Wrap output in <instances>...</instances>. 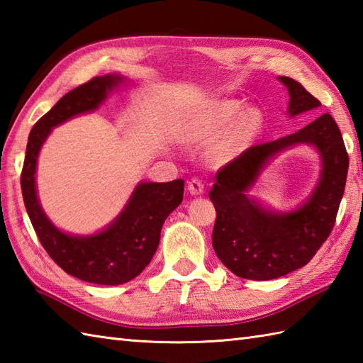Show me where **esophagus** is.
<instances>
[{
    "label": "esophagus",
    "mask_w": 363,
    "mask_h": 363,
    "mask_svg": "<svg viewBox=\"0 0 363 363\" xmlns=\"http://www.w3.org/2000/svg\"><path fill=\"white\" fill-rule=\"evenodd\" d=\"M189 191L191 195H201L204 191V182L199 177H191L189 181Z\"/></svg>",
    "instance_id": "34e87169"
}]
</instances>
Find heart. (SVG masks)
Listing matches in <instances>:
<instances>
[{
    "instance_id": "heart-1",
    "label": "heart",
    "mask_w": 363,
    "mask_h": 363,
    "mask_svg": "<svg viewBox=\"0 0 363 363\" xmlns=\"http://www.w3.org/2000/svg\"><path fill=\"white\" fill-rule=\"evenodd\" d=\"M242 112L243 104L238 101H233V99H230V101H221L213 104L204 115L195 120L194 125H191L190 134L191 137L196 138V140H211V138L217 137L220 133H223L229 125H233ZM259 128V112L251 111L243 113L242 117L234 125L233 130L229 133L221 151L225 152L226 156L240 151L243 146L251 140L252 135L257 133Z\"/></svg>"
}]
</instances>
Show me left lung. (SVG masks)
<instances>
[{
  "mask_svg": "<svg viewBox=\"0 0 363 363\" xmlns=\"http://www.w3.org/2000/svg\"><path fill=\"white\" fill-rule=\"evenodd\" d=\"M298 115L321 103L299 82L279 76ZM296 143H311L323 159L322 179L308 203L290 214L268 213L245 195L267 159ZM350 157L335 120L323 113L298 133L250 146L217 172L211 199L217 211L212 245L223 265L243 279L269 281L309 264L335 225Z\"/></svg>",
  "mask_w": 363,
  "mask_h": 363,
  "instance_id": "8db88e82",
  "label": "left lung"
}]
</instances>
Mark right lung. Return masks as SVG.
<instances>
[{
	"instance_id": "add662e5",
	"label": "right lung",
	"mask_w": 363,
	"mask_h": 363,
	"mask_svg": "<svg viewBox=\"0 0 363 363\" xmlns=\"http://www.w3.org/2000/svg\"><path fill=\"white\" fill-rule=\"evenodd\" d=\"M120 76H96L68 91L30 129L21 169V194L33 228L50 257L65 273L99 285H120L140 274L156 252L165 218L182 201L184 181L138 184L125 211L103 233L72 237L46 218L35 194L37 156L51 128L101 104Z\"/></svg>"
}]
</instances>
